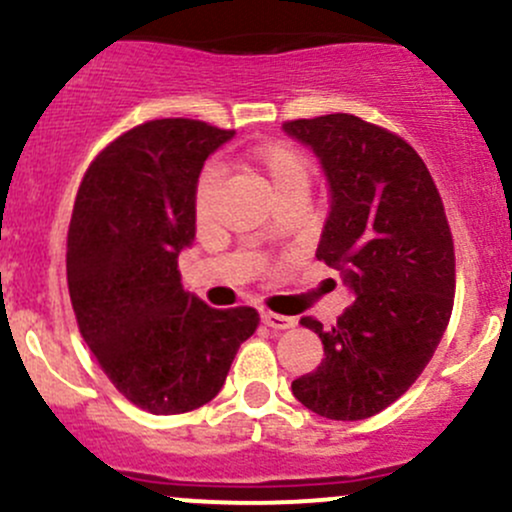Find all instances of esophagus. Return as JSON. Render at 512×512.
I'll return each mask as SVG.
<instances>
[{
	"mask_svg": "<svg viewBox=\"0 0 512 512\" xmlns=\"http://www.w3.org/2000/svg\"><path fill=\"white\" fill-rule=\"evenodd\" d=\"M261 322L271 329H290L295 324L293 317H285V315H276V312H263Z\"/></svg>",
	"mask_w": 512,
	"mask_h": 512,
	"instance_id": "1",
	"label": "esophagus"
}]
</instances>
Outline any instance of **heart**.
Here are the masks:
<instances>
[{"instance_id": "b5f03b06", "label": "heart", "mask_w": 512, "mask_h": 512, "mask_svg": "<svg viewBox=\"0 0 512 512\" xmlns=\"http://www.w3.org/2000/svg\"><path fill=\"white\" fill-rule=\"evenodd\" d=\"M249 163L258 170L271 190L273 202L283 197H305L310 192L312 168L310 161L288 144H258L249 151ZM214 190H217V170L205 168L195 185V212L205 217L210 212Z\"/></svg>"}]
</instances>
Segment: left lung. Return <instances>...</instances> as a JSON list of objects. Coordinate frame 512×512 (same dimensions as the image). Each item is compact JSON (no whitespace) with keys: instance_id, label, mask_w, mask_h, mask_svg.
I'll return each mask as SVG.
<instances>
[{"instance_id":"1","label":"left lung","mask_w":512,"mask_h":512,"mask_svg":"<svg viewBox=\"0 0 512 512\" xmlns=\"http://www.w3.org/2000/svg\"><path fill=\"white\" fill-rule=\"evenodd\" d=\"M320 161L329 190L317 258L342 273L354 302L320 334L322 364L293 395L329 420H366L400 398L449 324L454 244L442 197L415 148L354 117L285 122Z\"/></svg>"}]
</instances>
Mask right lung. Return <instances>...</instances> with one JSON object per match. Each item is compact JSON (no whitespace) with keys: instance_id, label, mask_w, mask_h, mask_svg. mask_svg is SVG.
Returning <instances> with one entry per match:
<instances>
[{"instance_id":"add662e5","label":"right lung","mask_w":512,"mask_h":512,"mask_svg":"<svg viewBox=\"0 0 512 512\" xmlns=\"http://www.w3.org/2000/svg\"><path fill=\"white\" fill-rule=\"evenodd\" d=\"M234 131L156 119L92 161L68 229V288L82 339L124 398L153 415L210 403L254 307L214 310L185 293L178 256L195 241V185Z\"/></svg>"}]
</instances>
